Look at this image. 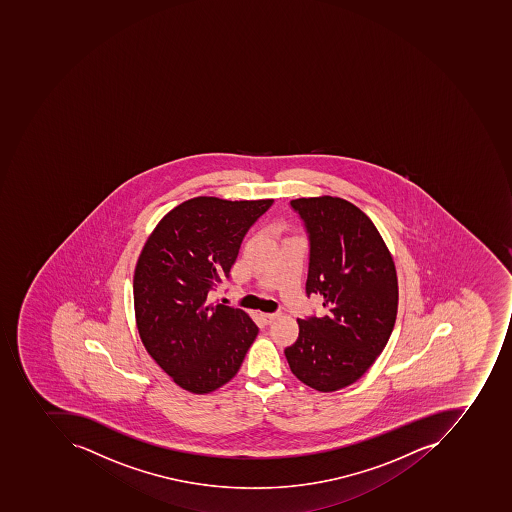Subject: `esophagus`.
<instances>
[{
	"mask_svg": "<svg viewBox=\"0 0 512 512\" xmlns=\"http://www.w3.org/2000/svg\"><path fill=\"white\" fill-rule=\"evenodd\" d=\"M260 318H262L265 325H271L276 320L277 314H260Z\"/></svg>",
	"mask_w": 512,
	"mask_h": 512,
	"instance_id": "esophagus-1",
	"label": "esophagus"
}]
</instances>
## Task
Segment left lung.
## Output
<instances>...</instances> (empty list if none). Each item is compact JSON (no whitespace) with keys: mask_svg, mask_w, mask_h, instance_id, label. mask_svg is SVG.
<instances>
[{"mask_svg":"<svg viewBox=\"0 0 512 512\" xmlns=\"http://www.w3.org/2000/svg\"><path fill=\"white\" fill-rule=\"evenodd\" d=\"M309 235L307 295L323 298V317L299 318L285 348L291 372L320 392L350 386L388 344L399 287L391 252L369 217L344 198L291 200Z\"/></svg>","mask_w":512,"mask_h":512,"instance_id":"8db88e82","label":"left lung"}]
</instances>
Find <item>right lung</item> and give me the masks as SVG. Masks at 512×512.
Masks as SVG:
<instances>
[{"instance_id":"right-lung-1","label":"right lung","mask_w":512,"mask_h":512,"mask_svg":"<svg viewBox=\"0 0 512 512\" xmlns=\"http://www.w3.org/2000/svg\"><path fill=\"white\" fill-rule=\"evenodd\" d=\"M273 202L191 198L146 239L134 273L135 321L151 358L186 391L224 386L254 344L252 318L208 295L230 277L244 236Z\"/></svg>"}]
</instances>
